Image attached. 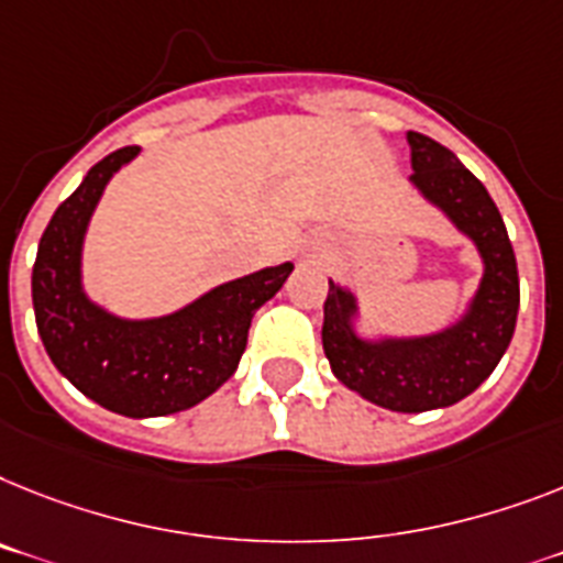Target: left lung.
<instances>
[{
  "mask_svg": "<svg viewBox=\"0 0 563 563\" xmlns=\"http://www.w3.org/2000/svg\"><path fill=\"white\" fill-rule=\"evenodd\" d=\"M406 141L415 169L408 184L475 244L481 282L440 331L397 336L362 331L360 296L328 278L322 347L345 388L388 411L420 415L454 406L498 368L512 342L521 287L504 218L486 187L438 141L417 132H408Z\"/></svg>",
  "mask_w": 563,
  "mask_h": 563,
  "instance_id": "obj_1",
  "label": "left lung"
}]
</instances>
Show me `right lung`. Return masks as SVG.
Here are the masks:
<instances>
[{"label": "right lung", "mask_w": 563, "mask_h": 563, "mask_svg": "<svg viewBox=\"0 0 563 563\" xmlns=\"http://www.w3.org/2000/svg\"><path fill=\"white\" fill-rule=\"evenodd\" d=\"M141 155L111 152L57 207L36 250L31 299L54 368L114 415L146 420L198 406L235 374L255 310L271 301L292 262L264 267L201 292L164 316H120L88 296L82 250L109 180Z\"/></svg>", "instance_id": "1"}]
</instances>
